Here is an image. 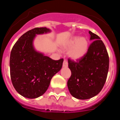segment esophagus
<instances>
[{
    "label": "esophagus",
    "instance_id": "34e87169",
    "mask_svg": "<svg viewBox=\"0 0 120 120\" xmlns=\"http://www.w3.org/2000/svg\"><path fill=\"white\" fill-rule=\"evenodd\" d=\"M63 67H68V62L65 60H64L63 62Z\"/></svg>",
    "mask_w": 120,
    "mask_h": 120
}]
</instances>
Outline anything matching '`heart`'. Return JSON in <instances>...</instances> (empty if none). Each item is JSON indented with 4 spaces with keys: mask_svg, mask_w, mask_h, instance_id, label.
I'll use <instances>...</instances> for the list:
<instances>
[{
    "mask_svg": "<svg viewBox=\"0 0 120 120\" xmlns=\"http://www.w3.org/2000/svg\"><path fill=\"white\" fill-rule=\"evenodd\" d=\"M62 49L68 51V56L73 60L83 58L88 49V40L85 37L75 36L68 40L63 45Z\"/></svg>",
    "mask_w": 120,
    "mask_h": 120,
    "instance_id": "obj_1",
    "label": "heart"
}]
</instances>
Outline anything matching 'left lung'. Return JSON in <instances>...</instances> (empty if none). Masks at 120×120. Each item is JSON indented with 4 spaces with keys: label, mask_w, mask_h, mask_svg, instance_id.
I'll use <instances>...</instances> for the list:
<instances>
[{
    "label": "left lung",
    "mask_w": 120,
    "mask_h": 120,
    "mask_svg": "<svg viewBox=\"0 0 120 120\" xmlns=\"http://www.w3.org/2000/svg\"><path fill=\"white\" fill-rule=\"evenodd\" d=\"M93 42L83 58L74 61L68 59L71 75L67 82L72 96L89 99L101 91L106 80L109 59L105 45L100 38L89 31Z\"/></svg>",
    "instance_id": "8db88e82"
}]
</instances>
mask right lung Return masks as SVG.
Here are the masks:
<instances>
[{
  "instance_id": "obj_1",
  "label": "right lung",
  "mask_w": 120,
  "mask_h": 120,
  "mask_svg": "<svg viewBox=\"0 0 120 120\" xmlns=\"http://www.w3.org/2000/svg\"><path fill=\"white\" fill-rule=\"evenodd\" d=\"M50 32L46 27H35L21 36L10 55L11 79L14 87L22 96L35 98L49 86L53 76L61 69L63 59L53 60L38 52L33 45L36 35Z\"/></svg>"
}]
</instances>
